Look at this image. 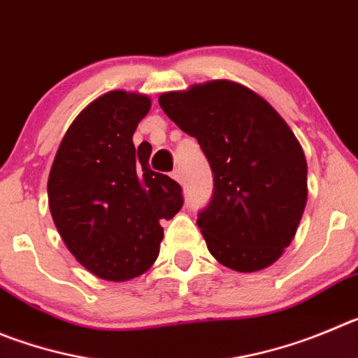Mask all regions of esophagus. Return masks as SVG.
I'll return each mask as SVG.
<instances>
[{
    "mask_svg": "<svg viewBox=\"0 0 358 358\" xmlns=\"http://www.w3.org/2000/svg\"><path fill=\"white\" fill-rule=\"evenodd\" d=\"M171 176L176 180V182H180V183L183 182V175H182V171H180V169H175V171L171 173Z\"/></svg>",
    "mask_w": 358,
    "mask_h": 358,
    "instance_id": "esophagus-1",
    "label": "esophagus"
}]
</instances>
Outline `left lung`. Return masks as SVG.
<instances>
[{
  "label": "left lung",
  "mask_w": 358,
  "mask_h": 358,
  "mask_svg": "<svg viewBox=\"0 0 358 358\" xmlns=\"http://www.w3.org/2000/svg\"><path fill=\"white\" fill-rule=\"evenodd\" d=\"M159 103L198 139L212 169V199L198 213L210 255L236 272L272 265L307 203V162L295 134L266 100L231 81L162 93Z\"/></svg>",
  "instance_id": "8db88e82"
}]
</instances>
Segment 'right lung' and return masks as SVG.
<instances>
[{
  "label": "right lung",
  "instance_id": "add662e5",
  "mask_svg": "<svg viewBox=\"0 0 358 358\" xmlns=\"http://www.w3.org/2000/svg\"><path fill=\"white\" fill-rule=\"evenodd\" d=\"M150 99L109 92L66 130L48 182L58 233L79 263L100 279L129 280L159 256L164 229L183 205L180 183L150 169L152 146L132 136Z\"/></svg>",
  "mask_w": 358,
  "mask_h": 358
}]
</instances>
